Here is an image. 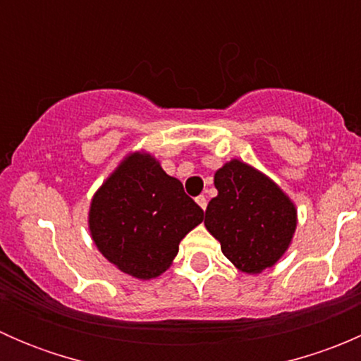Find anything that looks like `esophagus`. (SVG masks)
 Instances as JSON below:
<instances>
[{
    "label": "esophagus",
    "mask_w": 361,
    "mask_h": 361,
    "mask_svg": "<svg viewBox=\"0 0 361 361\" xmlns=\"http://www.w3.org/2000/svg\"><path fill=\"white\" fill-rule=\"evenodd\" d=\"M195 201H197V204H199V206L202 207V209H206V206H207V199H206V195H199V197L195 199Z\"/></svg>",
    "instance_id": "34e87169"
}]
</instances>
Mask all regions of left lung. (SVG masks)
<instances>
[{
	"label": "left lung",
	"instance_id": "left-lung-1",
	"mask_svg": "<svg viewBox=\"0 0 361 361\" xmlns=\"http://www.w3.org/2000/svg\"><path fill=\"white\" fill-rule=\"evenodd\" d=\"M214 187L218 195L207 204L204 225L220 241L225 257L248 274L274 265L297 227L292 201L241 160L218 169Z\"/></svg>",
	"mask_w": 361,
	"mask_h": 361
}]
</instances>
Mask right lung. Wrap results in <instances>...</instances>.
Wrapping results in <instances>:
<instances>
[{
    "mask_svg": "<svg viewBox=\"0 0 361 361\" xmlns=\"http://www.w3.org/2000/svg\"><path fill=\"white\" fill-rule=\"evenodd\" d=\"M204 220L181 181L150 155L133 154L94 195L89 227L101 253L126 274L152 279L176 257L180 241Z\"/></svg>",
    "mask_w": 361,
    "mask_h": 361,
    "instance_id": "right-lung-1",
    "label": "right lung"
}]
</instances>
